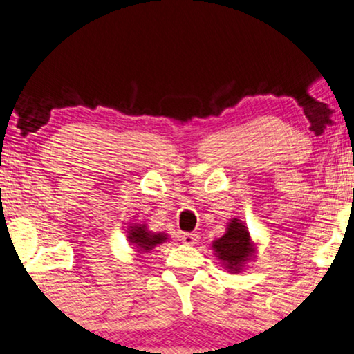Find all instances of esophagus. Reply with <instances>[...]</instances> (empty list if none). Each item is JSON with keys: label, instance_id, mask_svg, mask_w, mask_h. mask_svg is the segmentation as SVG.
<instances>
[{"label": "esophagus", "instance_id": "esophagus-1", "mask_svg": "<svg viewBox=\"0 0 354 354\" xmlns=\"http://www.w3.org/2000/svg\"><path fill=\"white\" fill-rule=\"evenodd\" d=\"M199 241V236L194 232H187V234H182V242L187 243V245H194V243H198Z\"/></svg>", "mask_w": 354, "mask_h": 354}]
</instances>
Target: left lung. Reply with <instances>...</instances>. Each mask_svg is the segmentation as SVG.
Masks as SVG:
<instances>
[{"label": "left lung", "mask_w": 354, "mask_h": 354, "mask_svg": "<svg viewBox=\"0 0 354 354\" xmlns=\"http://www.w3.org/2000/svg\"><path fill=\"white\" fill-rule=\"evenodd\" d=\"M212 247L218 254V258L223 259L226 268L234 272L241 270L242 264H245V261L254 253L252 242H250V232L236 218L231 220L225 236L215 241Z\"/></svg>", "instance_id": "obj_1"}]
</instances>
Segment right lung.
<instances>
[{"label":"right lung","mask_w":354,"mask_h":354,"mask_svg":"<svg viewBox=\"0 0 354 354\" xmlns=\"http://www.w3.org/2000/svg\"><path fill=\"white\" fill-rule=\"evenodd\" d=\"M129 242L138 248L139 253H147L150 252L151 248L158 245V243H162L166 241V234H153L147 231L145 226H131L129 230Z\"/></svg>","instance_id":"1"}]
</instances>
